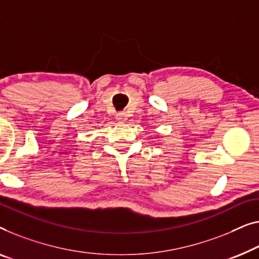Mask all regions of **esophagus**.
<instances>
[{
	"label": "esophagus",
	"mask_w": 259,
	"mask_h": 259,
	"mask_svg": "<svg viewBox=\"0 0 259 259\" xmlns=\"http://www.w3.org/2000/svg\"><path fill=\"white\" fill-rule=\"evenodd\" d=\"M127 120V114L123 113V112H120V113L117 114V121L119 122H125Z\"/></svg>",
	"instance_id": "1"
}]
</instances>
